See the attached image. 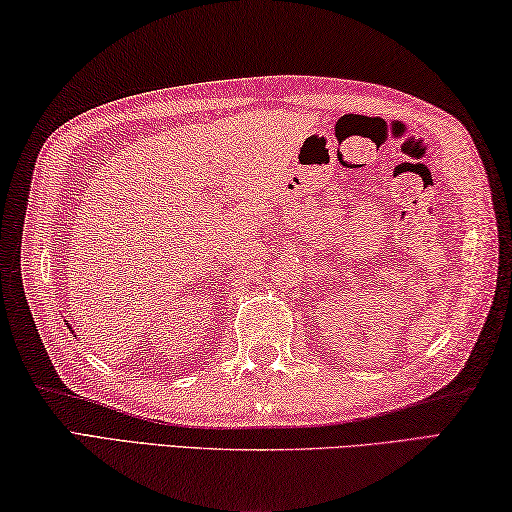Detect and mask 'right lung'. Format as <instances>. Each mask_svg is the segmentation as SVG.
I'll return each mask as SVG.
<instances>
[{
	"instance_id": "obj_1",
	"label": "right lung",
	"mask_w": 512,
	"mask_h": 512,
	"mask_svg": "<svg viewBox=\"0 0 512 512\" xmlns=\"http://www.w3.org/2000/svg\"><path fill=\"white\" fill-rule=\"evenodd\" d=\"M71 333H74V330H71Z\"/></svg>"
}]
</instances>
